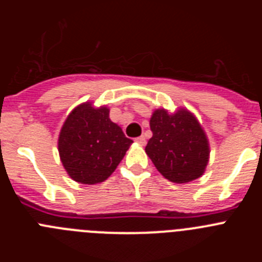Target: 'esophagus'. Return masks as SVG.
I'll return each instance as SVG.
<instances>
[{
	"label": "esophagus",
	"mask_w": 262,
	"mask_h": 262,
	"mask_svg": "<svg viewBox=\"0 0 262 262\" xmlns=\"http://www.w3.org/2000/svg\"><path fill=\"white\" fill-rule=\"evenodd\" d=\"M135 142L138 143V144H140V145H145V138L144 136H139V138H136L135 139Z\"/></svg>",
	"instance_id": "1"
}]
</instances>
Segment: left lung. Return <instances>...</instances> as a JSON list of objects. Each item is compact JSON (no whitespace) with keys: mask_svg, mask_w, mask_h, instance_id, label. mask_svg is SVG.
I'll use <instances>...</instances> for the list:
<instances>
[{"mask_svg":"<svg viewBox=\"0 0 262 262\" xmlns=\"http://www.w3.org/2000/svg\"><path fill=\"white\" fill-rule=\"evenodd\" d=\"M152 138L145 152L161 174L176 184L201 177L209 161V142L198 120L187 110L168 114L156 110L151 120Z\"/></svg>","mask_w":262,"mask_h":262,"instance_id":"left-lung-1","label":"left lung"}]
</instances>
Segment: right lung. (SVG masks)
I'll return each instance as SVG.
<instances>
[{
	"label": "right lung",
	"mask_w": 262,
	"mask_h": 262,
	"mask_svg": "<svg viewBox=\"0 0 262 262\" xmlns=\"http://www.w3.org/2000/svg\"><path fill=\"white\" fill-rule=\"evenodd\" d=\"M133 140L108 118V108L92 103L77 106L62 124L59 136L61 163L75 181L94 185L117 169Z\"/></svg>",
	"instance_id": "add662e5"
}]
</instances>
